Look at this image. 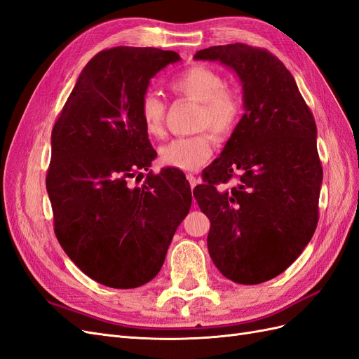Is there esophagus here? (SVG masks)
I'll return each mask as SVG.
<instances>
[{"label":"esophagus","instance_id":"1","mask_svg":"<svg viewBox=\"0 0 359 359\" xmlns=\"http://www.w3.org/2000/svg\"><path fill=\"white\" fill-rule=\"evenodd\" d=\"M186 177H187V180H189V182H190V187H191V189H194V186H196V184H198V178L194 177L193 173H187Z\"/></svg>","mask_w":359,"mask_h":359}]
</instances>
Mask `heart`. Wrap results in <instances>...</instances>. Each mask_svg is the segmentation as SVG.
<instances>
[{
  "label": "heart",
  "instance_id": "heart-1",
  "mask_svg": "<svg viewBox=\"0 0 359 359\" xmlns=\"http://www.w3.org/2000/svg\"><path fill=\"white\" fill-rule=\"evenodd\" d=\"M224 78L214 69L194 64L169 82V90L184 99L199 103L196 130H210L219 139L233 133L243 115V99L238 91L224 86ZM139 116L145 132L153 137L165 135L166 103L153 93L142 95ZM212 156V140L208 132L175 137L160 148L165 166L181 170H196Z\"/></svg>",
  "mask_w": 359,
  "mask_h": 359
}]
</instances>
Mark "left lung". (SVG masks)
Listing matches in <instances>:
<instances>
[{
    "mask_svg": "<svg viewBox=\"0 0 359 359\" xmlns=\"http://www.w3.org/2000/svg\"><path fill=\"white\" fill-rule=\"evenodd\" d=\"M194 60L232 69L245 111L193 190L211 223L208 252L226 278L264 283L295 262L316 231L323 177L316 123L290 72L266 49L233 43Z\"/></svg>",
    "mask_w": 359,
    "mask_h": 359,
    "instance_id": "left-lung-1",
    "label": "left lung"
}]
</instances>
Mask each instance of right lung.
<instances>
[{
	"instance_id": "1",
	"label": "right lung",
	"mask_w": 359,
	"mask_h": 359,
	"mask_svg": "<svg viewBox=\"0 0 359 359\" xmlns=\"http://www.w3.org/2000/svg\"><path fill=\"white\" fill-rule=\"evenodd\" d=\"M173 50L116 46L79 74L52 128L46 189L66 255L97 283L132 289L153 280L191 206L182 172L153 173L157 156L139 116L149 81ZM147 178L140 187L134 182Z\"/></svg>"
}]
</instances>
